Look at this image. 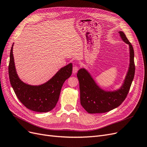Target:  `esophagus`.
<instances>
[{
    "label": "esophagus",
    "mask_w": 147,
    "mask_h": 147,
    "mask_svg": "<svg viewBox=\"0 0 147 147\" xmlns=\"http://www.w3.org/2000/svg\"><path fill=\"white\" fill-rule=\"evenodd\" d=\"M78 70H79V67H78V66L75 65V66L73 67V73L74 74H75L76 73L78 72Z\"/></svg>",
    "instance_id": "obj_1"
}]
</instances>
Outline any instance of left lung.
<instances>
[{
  "instance_id": "obj_1",
  "label": "left lung",
  "mask_w": 147,
  "mask_h": 147,
  "mask_svg": "<svg viewBox=\"0 0 147 147\" xmlns=\"http://www.w3.org/2000/svg\"><path fill=\"white\" fill-rule=\"evenodd\" d=\"M119 33L123 40L129 45L130 55L129 71L126 76L124 84L120 89L114 92H106L102 90L84 68L79 69L77 74L79 82L80 103L89 113H105L118 107L124 101L130 91L135 72L134 50L123 32L119 31Z\"/></svg>"
}]
</instances>
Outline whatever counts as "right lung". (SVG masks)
<instances>
[{
    "instance_id": "right-lung-1",
    "label": "right lung",
    "mask_w": 147,
    "mask_h": 147,
    "mask_svg": "<svg viewBox=\"0 0 147 147\" xmlns=\"http://www.w3.org/2000/svg\"><path fill=\"white\" fill-rule=\"evenodd\" d=\"M12 48L13 44L10 52L8 72L11 85L16 96L25 107L31 111L47 112L52 110L58 103L63 84L72 74V63L62 68L46 84L40 86H30L24 84L18 77Z\"/></svg>"
}]
</instances>
